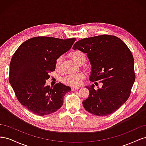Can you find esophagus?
Returning a JSON list of instances; mask_svg holds the SVG:
<instances>
[{
    "label": "esophagus",
    "mask_w": 146,
    "mask_h": 146,
    "mask_svg": "<svg viewBox=\"0 0 146 146\" xmlns=\"http://www.w3.org/2000/svg\"><path fill=\"white\" fill-rule=\"evenodd\" d=\"M79 89V87H77V86H73L72 88V91H75V90H77Z\"/></svg>",
    "instance_id": "34e87169"
}]
</instances>
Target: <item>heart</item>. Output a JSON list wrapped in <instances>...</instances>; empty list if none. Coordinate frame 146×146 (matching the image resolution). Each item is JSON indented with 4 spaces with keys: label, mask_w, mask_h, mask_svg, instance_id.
Wrapping results in <instances>:
<instances>
[{
    "label": "heart",
    "mask_w": 146,
    "mask_h": 146,
    "mask_svg": "<svg viewBox=\"0 0 146 146\" xmlns=\"http://www.w3.org/2000/svg\"><path fill=\"white\" fill-rule=\"evenodd\" d=\"M70 58L78 64L80 63L82 60L86 59L85 54L80 50H75L72 52L70 54ZM62 60V56H59L56 59L55 63V68L56 70H58L60 69ZM84 78H85V74L83 73L80 72L77 74L68 75V76H66L63 79V82L64 83L66 84V85H68L72 86H78L82 83Z\"/></svg>",
    "instance_id": "obj_1"
}]
</instances>
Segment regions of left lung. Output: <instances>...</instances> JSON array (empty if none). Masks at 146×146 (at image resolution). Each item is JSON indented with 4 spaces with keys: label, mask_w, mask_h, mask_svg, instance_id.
Here are the masks:
<instances>
[{
    "label": "left lung",
    "mask_w": 146,
    "mask_h": 146,
    "mask_svg": "<svg viewBox=\"0 0 146 146\" xmlns=\"http://www.w3.org/2000/svg\"><path fill=\"white\" fill-rule=\"evenodd\" d=\"M73 49L87 54L92 66L90 80L102 83L97 90L94 84L86 86L90 96L83 101V107L98 116L116 111L129 99L135 80L134 59L129 47L118 37L103 35L80 39Z\"/></svg>",
    "instance_id": "left-lung-1"
}]
</instances>
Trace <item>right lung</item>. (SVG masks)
Returning <instances> with one entry per match:
<instances>
[{"mask_svg":"<svg viewBox=\"0 0 146 146\" xmlns=\"http://www.w3.org/2000/svg\"><path fill=\"white\" fill-rule=\"evenodd\" d=\"M75 38L62 39L38 36L27 39L15 52L10 64L9 82L19 102L30 111L45 116L56 111L63 104V98L71 91L58 83L46 86L48 73L54 71L58 57L68 51Z\"/></svg>","mask_w":146,"mask_h":146,"instance_id":"1","label":"right lung"}]
</instances>
